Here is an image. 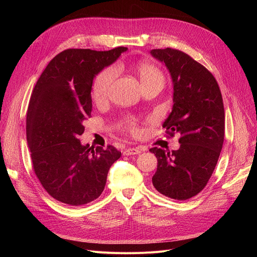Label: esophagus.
<instances>
[{"label":"esophagus","instance_id":"1","mask_svg":"<svg viewBox=\"0 0 257 257\" xmlns=\"http://www.w3.org/2000/svg\"><path fill=\"white\" fill-rule=\"evenodd\" d=\"M142 151H143V149L142 148H128V149H126L125 151H124V154L125 155H134V154H139V153H142Z\"/></svg>","mask_w":257,"mask_h":257}]
</instances>
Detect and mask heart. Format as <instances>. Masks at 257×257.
Instances as JSON below:
<instances>
[{"mask_svg":"<svg viewBox=\"0 0 257 257\" xmlns=\"http://www.w3.org/2000/svg\"><path fill=\"white\" fill-rule=\"evenodd\" d=\"M134 69L141 79L143 89L149 85L160 84L163 87L165 82V76L161 71V68L153 63L147 61H141L134 64ZM115 72L113 68H106L100 72L92 83V97L97 103L104 102L108 96L110 85L113 81ZM128 127L131 131H135V123L128 122Z\"/></svg>","mask_w":257,"mask_h":257,"instance_id":"heart-1","label":"heart"}]
</instances>
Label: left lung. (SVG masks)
Returning <instances> with one entry per match:
<instances>
[{
  "label": "left lung",
  "mask_w": 257,
  "mask_h": 257,
  "mask_svg": "<svg viewBox=\"0 0 257 257\" xmlns=\"http://www.w3.org/2000/svg\"><path fill=\"white\" fill-rule=\"evenodd\" d=\"M165 63L174 84V106L163 123L168 136L180 134L178 150L151 148L158 159L152 183L161 194L185 200L204 190L224 142L225 112L221 91L208 69L180 50L153 49Z\"/></svg>",
  "instance_id": "1"
}]
</instances>
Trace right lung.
<instances>
[{
	"instance_id": "right-lung-1",
	"label": "right lung",
	"mask_w": 257,
	"mask_h": 257,
	"mask_svg": "<svg viewBox=\"0 0 257 257\" xmlns=\"http://www.w3.org/2000/svg\"><path fill=\"white\" fill-rule=\"evenodd\" d=\"M126 50L66 49L49 62L33 89L27 113L31 160L43 188L61 203L83 206L99 197L108 170L121 157L111 145L82 146L79 136L91 116L93 79Z\"/></svg>"
}]
</instances>
